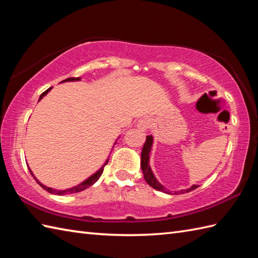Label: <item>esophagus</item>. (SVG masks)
Masks as SVG:
<instances>
[{
    "instance_id": "34e87169",
    "label": "esophagus",
    "mask_w": 258,
    "mask_h": 258,
    "mask_svg": "<svg viewBox=\"0 0 258 258\" xmlns=\"http://www.w3.org/2000/svg\"><path fill=\"white\" fill-rule=\"evenodd\" d=\"M149 127H150V120L148 118H140L137 122V128L141 131H146Z\"/></svg>"
}]
</instances>
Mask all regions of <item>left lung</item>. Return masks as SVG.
<instances>
[{"label":"left lung","mask_w":258,"mask_h":258,"mask_svg":"<svg viewBox=\"0 0 258 258\" xmlns=\"http://www.w3.org/2000/svg\"><path fill=\"white\" fill-rule=\"evenodd\" d=\"M152 144H153V137L152 136H147V140L144 145V148H142L141 151V170L144 172V177L145 180L147 181V183L150 186H152L153 188H156L157 191H161L164 193L168 194H183V193H187L190 191H193L194 188H197L198 185L193 184L191 187L186 188V190H180V191H173V193L167 190L161 183H160L157 177L154 176L152 170L150 168V164H149V161H150V151L152 148Z\"/></svg>","instance_id":"1"}]
</instances>
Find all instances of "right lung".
Returning a JSON list of instances; mask_svg holds the SVG:
<instances>
[{
  "label": "right lung",
  "instance_id": "right-lung-1",
  "mask_svg": "<svg viewBox=\"0 0 258 258\" xmlns=\"http://www.w3.org/2000/svg\"><path fill=\"white\" fill-rule=\"evenodd\" d=\"M78 81H81V77H77V78H76V77H71V78L65 79V81H62V82H60V83H64V82H78ZM50 89H51V87L48 88L46 91H44V93L41 95V97H39L38 100H41L45 95H47V93H48V91H49ZM107 163H108V160L105 162V164L102 165V167H101L98 171H97V172H95L93 175H90V176L88 177V179H86L84 182L79 183L78 185L73 186V187H71V188H66V190H55V188H51V187H48V186H46V185L42 184V183L36 179V176L33 174L32 170H31L30 168H28V170H30V172H31L32 176L34 177V179H35V181L38 183V184L44 188V190H46L47 192H49V193H51V194H57V196H64V194H73V193H77V192L84 191V190H86V188H87V187L93 185L94 183H96L97 181H98L100 175L102 174V171H104V167H105V165H106Z\"/></svg>",
  "mask_w": 258,
  "mask_h": 258
}]
</instances>
